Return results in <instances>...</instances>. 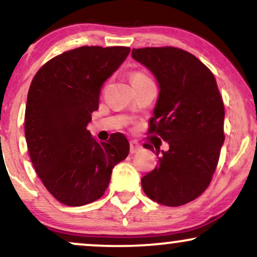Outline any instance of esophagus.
I'll return each instance as SVG.
<instances>
[{
  "label": "esophagus",
  "mask_w": 257,
  "mask_h": 257,
  "mask_svg": "<svg viewBox=\"0 0 257 257\" xmlns=\"http://www.w3.org/2000/svg\"><path fill=\"white\" fill-rule=\"evenodd\" d=\"M141 150V145L138 141H131V153L134 154Z\"/></svg>",
  "instance_id": "obj_1"
}]
</instances>
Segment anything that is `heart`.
Wrapping results in <instances>:
<instances>
[{"label":"heart","instance_id":"1","mask_svg":"<svg viewBox=\"0 0 257 257\" xmlns=\"http://www.w3.org/2000/svg\"><path fill=\"white\" fill-rule=\"evenodd\" d=\"M131 79H132V83L145 82V81H148V80H151L150 76L146 75V74L142 73V72H135V73H133L132 76H131Z\"/></svg>","mask_w":257,"mask_h":257}]
</instances>
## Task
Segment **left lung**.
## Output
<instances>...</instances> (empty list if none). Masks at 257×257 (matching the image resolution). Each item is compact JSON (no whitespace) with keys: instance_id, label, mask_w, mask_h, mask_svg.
Returning <instances> with one entry per match:
<instances>
[{"instance_id":"1","label":"left lung","mask_w":257,"mask_h":257,"mask_svg":"<svg viewBox=\"0 0 257 257\" xmlns=\"http://www.w3.org/2000/svg\"><path fill=\"white\" fill-rule=\"evenodd\" d=\"M132 56L159 83L148 132L170 147L162 151L159 165L141 178L142 189L160 205H185L211 183L225 140V110L217 81L199 58L182 49H133ZM144 147L153 151L148 144Z\"/></svg>"}]
</instances>
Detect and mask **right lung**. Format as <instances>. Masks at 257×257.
Returning <instances> with one entry per match:
<instances>
[{
	"mask_svg": "<svg viewBox=\"0 0 257 257\" xmlns=\"http://www.w3.org/2000/svg\"><path fill=\"white\" fill-rule=\"evenodd\" d=\"M131 52L125 46H81L46 62L31 82L25 137L37 175L67 206L100 199L112 169L126 158L129 142L115 133L98 142L87 131L105 80Z\"/></svg>",
	"mask_w": 257,
	"mask_h": 257,
	"instance_id": "obj_1",
	"label": "right lung"
}]
</instances>
